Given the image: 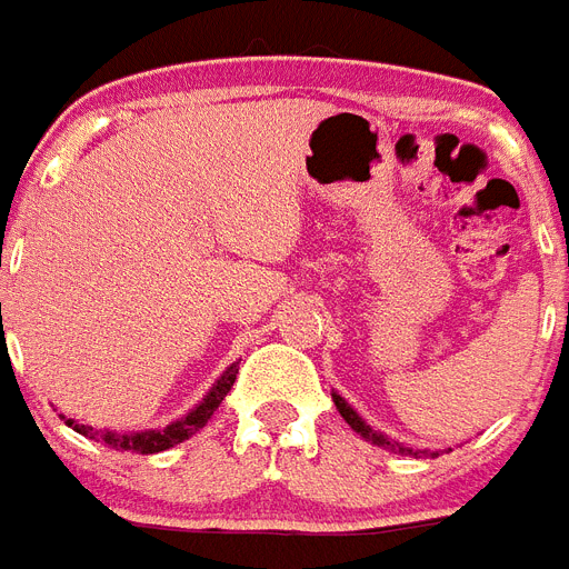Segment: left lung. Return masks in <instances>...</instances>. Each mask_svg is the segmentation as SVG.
<instances>
[{"instance_id":"1","label":"left lung","mask_w":569,"mask_h":569,"mask_svg":"<svg viewBox=\"0 0 569 569\" xmlns=\"http://www.w3.org/2000/svg\"><path fill=\"white\" fill-rule=\"evenodd\" d=\"M332 403H336V409H339V415L345 420H348V427L357 432V436H362L365 441H371V445L382 447V450H391V452H400V456H415V459H420V456H441L445 450H415V447H406L400 445V441H395V438H389L386 432H380V429H373L368 420L362 418V415L353 409V406L345 400V397L339 395V391H332ZM450 450V447H447Z\"/></svg>"}]
</instances>
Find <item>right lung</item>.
I'll return each mask as SVG.
<instances>
[{
    "instance_id": "add662e5",
    "label": "right lung",
    "mask_w": 569,
    "mask_h": 569,
    "mask_svg": "<svg viewBox=\"0 0 569 569\" xmlns=\"http://www.w3.org/2000/svg\"><path fill=\"white\" fill-rule=\"evenodd\" d=\"M239 373V362H233L228 371H221V377L212 382V389L207 391L201 400H198L192 409H189L183 418L172 420V423H166V427H151V429H137V432H117V429H96L87 427V423H78L76 418H63L67 427H72L78 436L92 438V441H99V445L110 447V450H122V452H142V456H151V452H163L169 447L180 445V441H187L198 432V429L207 427V420L212 418V412L219 409V403L228 397V391L233 389V382H237Z\"/></svg>"
}]
</instances>
